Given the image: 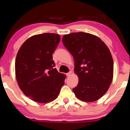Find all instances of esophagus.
<instances>
[{
    "label": "esophagus",
    "instance_id": "1",
    "mask_svg": "<svg viewBox=\"0 0 130 130\" xmlns=\"http://www.w3.org/2000/svg\"><path fill=\"white\" fill-rule=\"evenodd\" d=\"M72 71H70V72H69V73H67L66 74V75H67V76H70L71 74H72Z\"/></svg>",
    "mask_w": 130,
    "mask_h": 130
}]
</instances>
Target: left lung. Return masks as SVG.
Segmentation results:
<instances>
[{"label":"left lung","mask_w":130,"mask_h":130,"mask_svg":"<svg viewBox=\"0 0 130 130\" xmlns=\"http://www.w3.org/2000/svg\"><path fill=\"white\" fill-rule=\"evenodd\" d=\"M62 41L74 58V73L79 78L73 89L76 96L87 102L98 100L113 79V62L108 47L98 37L83 32L64 35Z\"/></svg>","instance_id":"8db88e82"}]
</instances>
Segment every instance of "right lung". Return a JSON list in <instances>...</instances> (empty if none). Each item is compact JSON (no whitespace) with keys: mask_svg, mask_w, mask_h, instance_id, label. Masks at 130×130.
<instances>
[{"mask_svg":"<svg viewBox=\"0 0 130 130\" xmlns=\"http://www.w3.org/2000/svg\"><path fill=\"white\" fill-rule=\"evenodd\" d=\"M60 41L59 35L44 33L25 41L17 53L15 74L19 88L38 103L54 101L64 84L66 75L54 68L53 54Z\"/></svg>","mask_w":130,"mask_h":130,"instance_id":"1","label":"right lung"}]
</instances>
